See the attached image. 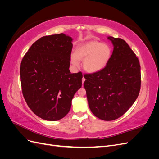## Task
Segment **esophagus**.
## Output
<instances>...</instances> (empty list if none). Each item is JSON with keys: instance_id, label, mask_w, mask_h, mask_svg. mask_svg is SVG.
I'll use <instances>...</instances> for the list:
<instances>
[{"instance_id": "esophagus-1", "label": "esophagus", "mask_w": 159, "mask_h": 159, "mask_svg": "<svg viewBox=\"0 0 159 159\" xmlns=\"http://www.w3.org/2000/svg\"><path fill=\"white\" fill-rule=\"evenodd\" d=\"M84 81H85V78L83 77V78H82V83H83V84L84 83Z\"/></svg>"}]
</instances>
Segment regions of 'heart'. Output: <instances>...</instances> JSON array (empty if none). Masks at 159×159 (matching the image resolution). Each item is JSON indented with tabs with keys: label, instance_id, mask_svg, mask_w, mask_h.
<instances>
[{
	"label": "heart",
	"instance_id": "b5f03b06",
	"mask_svg": "<svg viewBox=\"0 0 159 159\" xmlns=\"http://www.w3.org/2000/svg\"><path fill=\"white\" fill-rule=\"evenodd\" d=\"M111 47L102 42L92 40L79 45L75 54L70 56V63L79 67L80 61H83L84 69L88 73L95 74L103 70L107 66L111 57Z\"/></svg>",
	"mask_w": 159,
	"mask_h": 159
}]
</instances>
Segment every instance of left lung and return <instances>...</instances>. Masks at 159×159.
Wrapping results in <instances>:
<instances>
[{
    "mask_svg": "<svg viewBox=\"0 0 159 159\" xmlns=\"http://www.w3.org/2000/svg\"><path fill=\"white\" fill-rule=\"evenodd\" d=\"M114 48L105 68L86 74L84 84L88 105L95 116L104 121L121 117L135 102L141 89V66L134 52L121 38L109 36Z\"/></svg>",
    "mask_w": 159,
    "mask_h": 159,
    "instance_id": "obj_1",
    "label": "left lung"
}]
</instances>
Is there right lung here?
<instances>
[{
  "label": "right lung",
  "instance_id": "obj_1",
  "mask_svg": "<svg viewBox=\"0 0 159 159\" xmlns=\"http://www.w3.org/2000/svg\"><path fill=\"white\" fill-rule=\"evenodd\" d=\"M72 38L64 34L36 40L24 56L20 74L28 106L39 117L54 121L70 111L74 94L82 85V74H71Z\"/></svg>",
  "mask_w": 159,
  "mask_h": 159
}]
</instances>
